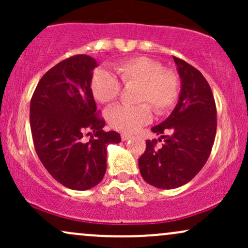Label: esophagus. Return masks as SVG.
Wrapping results in <instances>:
<instances>
[{"label":"esophagus","mask_w":248,"mask_h":248,"mask_svg":"<svg viewBox=\"0 0 248 248\" xmlns=\"http://www.w3.org/2000/svg\"><path fill=\"white\" fill-rule=\"evenodd\" d=\"M130 138H132V136H130V134H121V140L122 141L129 140Z\"/></svg>","instance_id":"obj_1"}]
</instances>
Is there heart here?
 Masks as SVG:
<instances>
[{
  "mask_svg": "<svg viewBox=\"0 0 248 248\" xmlns=\"http://www.w3.org/2000/svg\"><path fill=\"white\" fill-rule=\"evenodd\" d=\"M118 78L124 86L138 85L136 106L119 105L107 112V120L113 129L134 133L153 119L152 106L158 115L171 110L179 96V80L175 72L164 70L160 62L148 57H133L114 65ZM91 90L101 104L116 100L121 93V84L106 70H96L91 79Z\"/></svg>",
  "mask_w": 248,
  "mask_h": 248,
  "instance_id": "b5f03b06",
  "label": "heart"
}]
</instances>
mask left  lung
Returning a JSON list of instances; mask_svg holds the SVG:
<instances>
[{
	"mask_svg": "<svg viewBox=\"0 0 248 248\" xmlns=\"http://www.w3.org/2000/svg\"><path fill=\"white\" fill-rule=\"evenodd\" d=\"M172 58L182 80L179 100L169 118L152 128L161 138L148 140L139 158L141 176L158 189H175L191 181L206 163L217 130V108L209 82L192 65ZM162 140V146H157Z\"/></svg>",
	"mask_w": 248,
	"mask_h": 248,
	"instance_id": "1",
	"label": "left lung"
}]
</instances>
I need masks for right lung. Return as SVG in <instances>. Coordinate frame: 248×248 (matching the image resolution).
Instances as JSON below:
<instances>
[{
    "label": "right lung",
    "mask_w": 248,
    "mask_h": 248,
    "mask_svg": "<svg viewBox=\"0 0 248 248\" xmlns=\"http://www.w3.org/2000/svg\"><path fill=\"white\" fill-rule=\"evenodd\" d=\"M96 62L86 55L64 59L42 77L30 102L33 144L45 169L64 186L87 190L106 172L107 146L120 134L104 132L91 79ZM91 135L84 141V136Z\"/></svg>",
    "instance_id": "obj_1"
}]
</instances>
